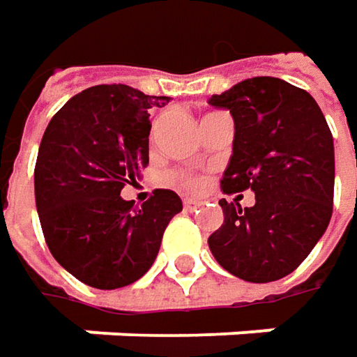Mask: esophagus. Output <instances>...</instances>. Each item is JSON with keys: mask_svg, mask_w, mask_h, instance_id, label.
Returning a JSON list of instances; mask_svg holds the SVG:
<instances>
[{"mask_svg": "<svg viewBox=\"0 0 357 357\" xmlns=\"http://www.w3.org/2000/svg\"><path fill=\"white\" fill-rule=\"evenodd\" d=\"M183 203H185V209H195V207H199L201 201H199V199H192V197H187Z\"/></svg>", "mask_w": 357, "mask_h": 357, "instance_id": "34e87169", "label": "esophagus"}]
</instances>
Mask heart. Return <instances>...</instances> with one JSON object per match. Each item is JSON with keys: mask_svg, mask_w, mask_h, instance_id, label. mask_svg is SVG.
<instances>
[{"mask_svg": "<svg viewBox=\"0 0 357 357\" xmlns=\"http://www.w3.org/2000/svg\"><path fill=\"white\" fill-rule=\"evenodd\" d=\"M172 178H174L176 183L185 185V187H195V185H197V181H195V178H191V176H185V174H174Z\"/></svg>", "mask_w": 357, "mask_h": 357, "instance_id": "obj_1", "label": "heart"}]
</instances>
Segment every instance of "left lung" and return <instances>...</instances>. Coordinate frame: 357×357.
<instances>
[{
	"label": "left lung",
	"mask_w": 357,
	"mask_h": 357,
	"mask_svg": "<svg viewBox=\"0 0 357 357\" xmlns=\"http://www.w3.org/2000/svg\"><path fill=\"white\" fill-rule=\"evenodd\" d=\"M234 117L223 192L250 189L252 207L219 201L223 225L209 236L219 266L248 282L291 274L325 234L333 211V136L317 101L276 77H254L211 95Z\"/></svg>",
	"instance_id": "obj_1"
}]
</instances>
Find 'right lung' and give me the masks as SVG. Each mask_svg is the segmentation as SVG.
Listing matches in <instances>:
<instances>
[{
  "label": "right lung",
  "instance_id": "add662e5",
  "mask_svg": "<svg viewBox=\"0 0 357 357\" xmlns=\"http://www.w3.org/2000/svg\"><path fill=\"white\" fill-rule=\"evenodd\" d=\"M170 97L95 85L70 97L42 136L34 170L40 225L56 262L93 289L114 291L154 264L183 201L156 189L138 207L121 189L148 165L150 112Z\"/></svg>",
  "mask_w": 357,
  "mask_h": 357
}]
</instances>
